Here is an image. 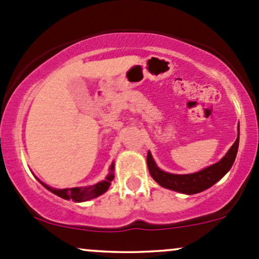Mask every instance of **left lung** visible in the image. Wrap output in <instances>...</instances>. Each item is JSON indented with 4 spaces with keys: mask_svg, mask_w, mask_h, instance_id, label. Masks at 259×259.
I'll use <instances>...</instances> for the list:
<instances>
[{
    "mask_svg": "<svg viewBox=\"0 0 259 259\" xmlns=\"http://www.w3.org/2000/svg\"><path fill=\"white\" fill-rule=\"evenodd\" d=\"M239 145V127L238 136H237L236 142L233 143L226 156L217 163L207 167V168L199 170V172L191 173V175H173V173L164 172L157 167L156 162L152 158V154H147V166L151 173L152 178L158 183L159 186L164 188L172 189V191L180 192V193L194 194L204 191V189L212 187L215 182L221 180L226 173L233 166V162L236 159L237 151Z\"/></svg>",
    "mask_w": 259,
    "mask_h": 259,
    "instance_id": "obj_1",
    "label": "left lung"
}]
</instances>
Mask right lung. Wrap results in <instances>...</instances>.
I'll list each match as a JSON object with an SVG mask.
<instances>
[{
	"mask_svg": "<svg viewBox=\"0 0 259 259\" xmlns=\"http://www.w3.org/2000/svg\"><path fill=\"white\" fill-rule=\"evenodd\" d=\"M113 169H114V166H113V163H112L111 169H110V175L106 177V180L102 181V182H98L97 185L90 186V187H74V188L56 189V188L50 187V186L45 185V183H42L41 181H39V182H41V185L44 186L45 188H47L50 192L55 193L56 196L61 197V198L72 199V201H74V202H84V201H90V199H92V198H96V197L101 196V194H103L106 191H107L108 187L111 186L112 180L114 178Z\"/></svg>",
	"mask_w": 259,
	"mask_h": 259,
	"instance_id": "obj_1",
	"label": "right lung"
}]
</instances>
